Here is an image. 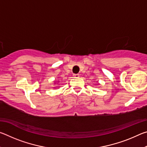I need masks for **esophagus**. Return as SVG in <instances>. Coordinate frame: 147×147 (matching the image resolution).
Returning a JSON list of instances; mask_svg holds the SVG:
<instances>
[{
    "label": "esophagus",
    "instance_id": "1",
    "mask_svg": "<svg viewBox=\"0 0 147 147\" xmlns=\"http://www.w3.org/2000/svg\"><path fill=\"white\" fill-rule=\"evenodd\" d=\"M73 76L75 77V78H78V77L80 76L79 74H73Z\"/></svg>",
    "mask_w": 147,
    "mask_h": 147
}]
</instances>
